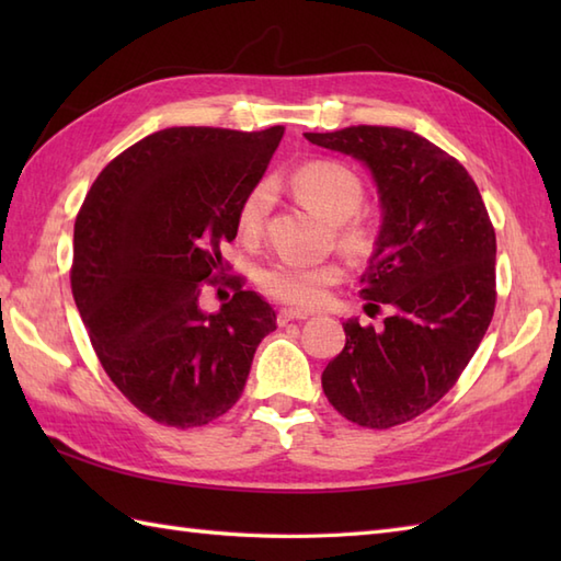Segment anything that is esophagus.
<instances>
[{"label":"esophagus","mask_w":561,"mask_h":561,"mask_svg":"<svg viewBox=\"0 0 561 561\" xmlns=\"http://www.w3.org/2000/svg\"><path fill=\"white\" fill-rule=\"evenodd\" d=\"M306 318H308V313H304V311H294V308H282L279 316H277V320H279L282 325H284V323H289V320H306Z\"/></svg>","instance_id":"1"}]
</instances>
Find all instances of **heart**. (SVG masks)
<instances>
[{
  "label": "heart",
  "instance_id": "b5f03b06",
  "mask_svg": "<svg viewBox=\"0 0 561 561\" xmlns=\"http://www.w3.org/2000/svg\"><path fill=\"white\" fill-rule=\"evenodd\" d=\"M291 185L299 197L323 214L332 224H340V245L352 255H366L371 250L368 226L352 219L364 205V185L352 169L337 161H311L294 173ZM274 205V187L270 181L253 185L238 207V231L243 238H257L265 229ZM342 277L337 265H301V262L277 260L260 272V284L282 304L313 308L323 301L325 289Z\"/></svg>",
  "mask_w": 561,
  "mask_h": 561
}]
</instances>
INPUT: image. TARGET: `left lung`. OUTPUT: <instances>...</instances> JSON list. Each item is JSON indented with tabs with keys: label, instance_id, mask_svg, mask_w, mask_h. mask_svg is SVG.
Wrapping results in <instances>:
<instances>
[{
	"label": "left lung",
	"instance_id": "left-lung-1",
	"mask_svg": "<svg viewBox=\"0 0 561 561\" xmlns=\"http://www.w3.org/2000/svg\"><path fill=\"white\" fill-rule=\"evenodd\" d=\"M304 137L371 171L383 224L362 296L366 311L392 308L383 328L342 323L347 342L325 366L323 390L354 424H404L456 386L492 323L494 226L470 173L410 129L356 125Z\"/></svg>",
	"mask_w": 561,
	"mask_h": 561
}]
</instances>
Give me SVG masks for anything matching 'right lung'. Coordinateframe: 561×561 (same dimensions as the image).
I'll return each mask as SVG.
<instances>
[{"label": "right lung", "mask_w": 561, "mask_h": 561, "mask_svg": "<svg viewBox=\"0 0 561 561\" xmlns=\"http://www.w3.org/2000/svg\"><path fill=\"white\" fill-rule=\"evenodd\" d=\"M282 135L161 129L105 165L77 214L71 294L105 374L153 422L190 428L229 412L277 328L243 277H224L221 243ZM219 283L234 294L205 314L201 291Z\"/></svg>", "instance_id": "1"}]
</instances>
